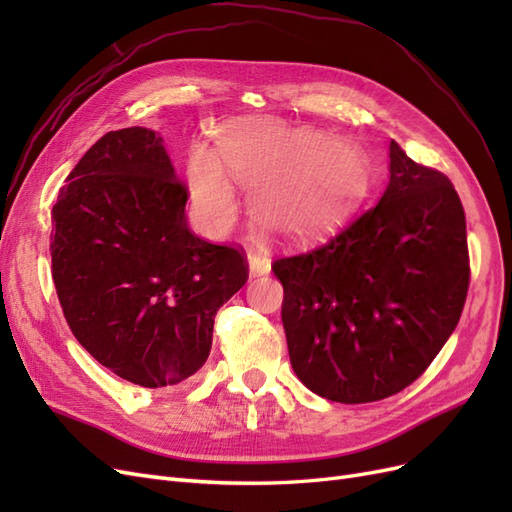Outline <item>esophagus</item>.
<instances>
[{"label": "esophagus", "mask_w": 512, "mask_h": 512, "mask_svg": "<svg viewBox=\"0 0 512 512\" xmlns=\"http://www.w3.org/2000/svg\"><path fill=\"white\" fill-rule=\"evenodd\" d=\"M247 265H250V275L252 277L267 275L271 271V260L267 256L256 254V252H250V256H247Z\"/></svg>", "instance_id": "34e87169"}]
</instances>
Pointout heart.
I'll return each mask as SVG.
<instances>
[{
	"instance_id": "obj_1",
	"label": "heart",
	"mask_w": 512,
	"mask_h": 512,
	"mask_svg": "<svg viewBox=\"0 0 512 512\" xmlns=\"http://www.w3.org/2000/svg\"><path fill=\"white\" fill-rule=\"evenodd\" d=\"M232 176L250 190V218L262 235L305 243L346 218L367 183L359 145L329 132L247 119L222 128L215 149L194 143L185 181L198 218L226 230L237 218Z\"/></svg>"
}]
</instances>
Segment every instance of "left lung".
<instances>
[{
    "mask_svg": "<svg viewBox=\"0 0 512 512\" xmlns=\"http://www.w3.org/2000/svg\"><path fill=\"white\" fill-rule=\"evenodd\" d=\"M290 365L309 391L367 404L404 391L455 331L470 284L466 213L395 141L378 203L316 250L280 258Z\"/></svg>",
    "mask_w": 512,
    "mask_h": 512,
    "instance_id": "left-lung-1",
    "label": "left lung"
}]
</instances>
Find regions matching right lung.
I'll return each instance as SVG.
<instances>
[{
    "mask_svg": "<svg viewBox=\"0 0 512 512\" xmlns=\"http://www.w3.org/2000/svg\"><path fill=\"white\" fill-rule=\"evenodd\" d=\"M164 138L104 134L53 207V282L70 331L119 378L173 386L205 365L213 318L243 288V256L192 235Z\"/></svg>",
    "mask_w": 512,
    "mask_h": 512,
    "instance_id": "obj_1",
    "label": "right lung"
}]
</instances>
